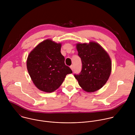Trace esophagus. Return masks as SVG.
Returning a JSON list of instances; mask_svg holds the SVG:
<instances>
[{
    "label": "esophagus",
    "instance_id": "1",
    "mask_svg": "<svg viewBox=\"0 0 135 135\" xmlns=\"http://www.w3.org/2000/svg\"><path fill=\"white\" fill-rule=\"evenodd\" d=\"M70 68H71V69L73 70V71H74V66H73V65H71V66H70Z\"/></svg>",
    "mask_w": 135,
    "mask_h": 135
}]
</instances>
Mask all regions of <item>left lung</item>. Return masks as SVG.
Wrapping results in <instances>:
<instances>
[{"label": "left lung", "mask_w": 135, "mask_h": 135, "mask_svg": "<svg viewBox=\"0 0 135 135\" xmlns=\"http://www.w3.org/2000/svg\"><path fill=\"white\" fill-rule=\"evenodd\" d=\"M78 55L82 68L79 74H75L80 86L85 91L92 92L102 88L110 75L112 62L105 50L98 44H77Z\"/></svg>", "instance_id": "1"}]
</instances>
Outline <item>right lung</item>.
I'll use <instances>...</instances> for the list:
<instances>
[{
    "instance_id": "right-lung-1",
    "label": "right lung",
    "mask_w": 135,
    "mask_h": 135,
    "mask_svg": "<svg viewBox=\"0 0 135 135\" xmlns=\"http://www.w3.org/2000/svg\"><path fill=\"white\" fill-rule=\"evenodd\" d=\"M61 45L51 40L38 44L29 54L27 67L35 86L40 90L52 92L63 83L66 76L73 73L65 64Z\"/></svg>"
}]
</instances>
